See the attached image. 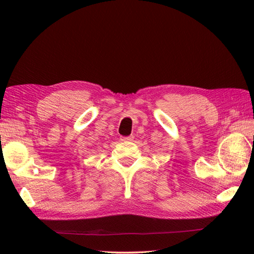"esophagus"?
I'll return each mask as SVG.
<instances>
[{"instance_id": "esophagus-1", "label": "esophagus", "mask_w": 254, "mask_h": 254, "mask_svg": "<svg viewBox=\"0 0 254 254\" xmlns=\"http://www.w3.org/2000/svg\"><path fill=\"white\" fill-rule=\"evenodd\" d=\"M121 139H122V141H127H127H133V136L132 135H130V136H123Z\"/></svg>"}]
</instances>
